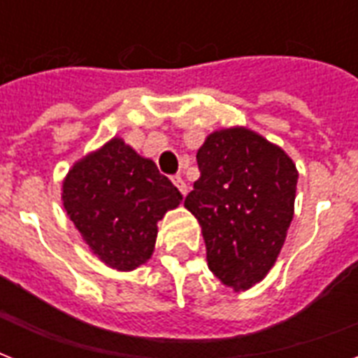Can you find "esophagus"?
I'll list each match as a JSON object with an SVG mask.
<instances>
[{"label": "esophagus", "mask_w": 358, "mask_h": 358, "mask_svg": "<svg viewBox=\"0 0 358 358\" xmlns=\"http://www.w3.org/2000/svg\"><path fill=\"white\" fill-rule=\"evenodd\" d=\"M173 182H174V185L178 187L180 193H182V195H184V196L187 195V184H185L184 178H182V176H174Z\"/></svg>", "instance_id": "1"}]
</instances>
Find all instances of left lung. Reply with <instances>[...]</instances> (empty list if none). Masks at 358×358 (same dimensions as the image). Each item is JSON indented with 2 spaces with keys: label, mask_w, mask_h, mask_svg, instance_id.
I'll return each instance as SVG.
<instances>
[{
  "label": "left lung",
  "mask_w": 358,
  "mask_h": 358,
  "mask_svg": "<svg viewBox=\"0 0 358 358\" xmlns=\"http://www.w3.org/2000/svg\"><path fill=\"white\" fill-rule=\"evenodd\" d=\"M201 178L184 206L202 227L210 271L234 292L266 277L294 219L292 157L243 126L217 129L196 152Z\"/></svg>",
  "instance_id": "obj_1"
}]
</instances>
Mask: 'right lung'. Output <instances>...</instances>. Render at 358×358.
I'll list each match as a JSON object with an SVG mask.
<instances>
[{"mask_svg":"<svg viewBox=\"0 0 358 358\" xmlns=\"http://www.w3.org/2000/svg\"><path fill=\"white\" fill-rule=\"evenodd\" d=\"M61 199L92 252L113 269L131 271L148 262L157 221L178 208L182 193L152 159L113 137L74 163Z\"/></svg>","mask_w":358,"mask_h":358,"instance_id":"add662e5","label":"right lung"}]
</instances>
